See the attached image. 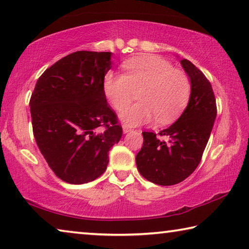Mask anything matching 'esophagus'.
<instances>
[{"label":"esophagus","instance_id":"34e87169","mask_svg":"<svg viewBox=\"0 0 249 249\" xmlns=\"http://www.w3.org/2000/svg\"><path fill=\"white\" fill-rule=\"evenodd\" d=\"M122 129H124V133H127V132H129V131H131V128H130L129 125H127V124H124V125H122Z\"/></svg>","mask_w":249,"mask_h":249}]
</instances>
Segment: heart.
<instances>
[{"label": "heart", "instance_id": "1", "mask_svg": "<svg viewBox=\"0 0 249 249\" xmlns=\"http://www.w3.org/2000/svg\"><path fill=\"white\" fill-rule=\"evenodd\" d=\"M124 68V74H106L104 90L117 110L125 108L137 91L140 101L120 113L127 124H146L156 117L160 122H169L189 103L192 90L189 76L173 68L169 60L156 55H142L128 59Z\"/></svg>", "mask_w": 249, "mask_h": 249}]
</instances>
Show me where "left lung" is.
Here are the masks:
<instances>
[{
    "label": "left lung",
    "instance_id": "8db88e82",
    "mask_svg": "<svg viewBox=\"0 0 249 249\" xmlns=\"http://www.w3.org/2000/svg\"><path fill=\"white\" fill-rule=\"evenodd\" d=\"M181 64L192 85L189 105L172 125L158 133L160 137L142 132L143 144L136 157L142 177L164 186L184 181L197 168L217 113L210 80L190 60Z\"/></svg>",
    "mask_w": 249,
    "mask_h": 249
}]
</instances>
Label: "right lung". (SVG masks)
Masks as SVG:
<instances>
[{"label": "right lung", "instance_id": "add662e5", "mask_svg": "<svg viewBox=\"0 0 249 249\" xmlns=\"http://www.w3.org/2000/svg\"><path fill=\"white\" fill-rule=\"evenodd\" d=\"M111 53L78 51L45 71L32 92L33 133L57 178L71 184L96 180L122 127L106 99Z\"/></svg>", "mask_w": 249, "mask_h": 249}]
</instances>
